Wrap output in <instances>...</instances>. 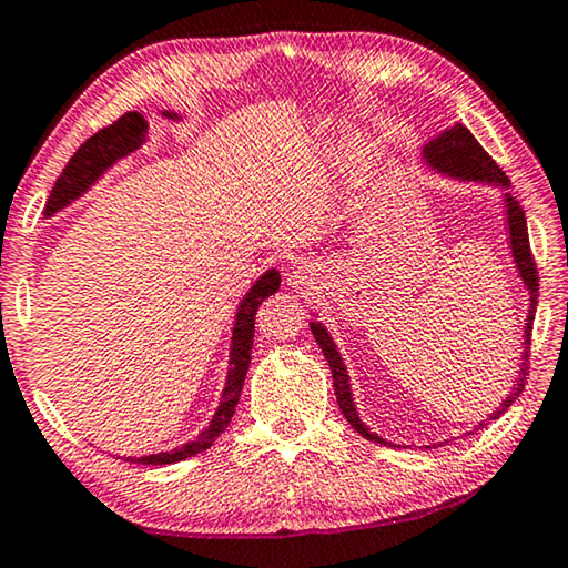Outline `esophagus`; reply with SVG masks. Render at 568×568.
<instances>
[{"instance_id":"1","label":"esophagus","mask_w":568,"mask_h":568,"mask_svg":"<svg viewBox=\"0 0 568 568\" xmlns=\"http://www.w3.org/2000/svg\"><path fill=\"white\" fill-rule=\"evenodd\" d=\"M311 275H314V270H311V265H298V267H293L291 283L293 285H311Z\"/></svg>"}]
</instances>
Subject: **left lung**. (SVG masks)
<instances>
[{"mask_svg": "<svg viewBox=\"0 0 568 568\" xmlns=\"http://www.w3.org/2000/svg\"><path fill=\"white\" fill-rule=\"evenodd\" d=\"M425 159L433 170L450 174L455 180H474V182H489V185H497L501 190H509V180L507 174L499 170V164L486 154L481 149V143L474 139V133L468 131L466 125L455 123L453 128H447L445 133L437 135L425 146ZM505 207H507V229H509V246H513V257H515V267L520 273L523 283L530 293V308H527V318H525V345L530 349V332H532V322H535V306H538V267H535L532 252H530V239H527V221H525V211L523 205L515 201L513 193H505ZM311 334H314L318 347L326 357V363L332 367V378H334V396H337V404L342 409V417H345L349 425H353L357 433L373 443H386L383 437L373 435L371 429L363 425V419L357 417L355 402H353V390H349V375L347 367L342 363L339 349L334 345L329 332L324 329L318 322H311ZM527 349L523 353V361H527ZM525 365V363H523ZM525 388V373L520 375V381L515 383V388L509 390L505 402L499 404V409L491 414L489 419H499L509 406L515 404V398L523 394ZM486 422H478L476 429H481Z\"/></svg>", "mask_w": 568, "mask_h": 568, "instance_id": "8db88e82", "label": "left lung"}]
</instances>
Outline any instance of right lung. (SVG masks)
Returning <instances> with one entry per match:
<instances>
[{"label": "right lung", "instance_id": "right-lung-1", "mask_svg": "<svg viewBox=\"0 0 568 568\" xmlns=\"http://www.w3.org/2000/svg\"><path fill=\"white\" fill-rule=\"evenodd\" d=\"M172 121H178V113H164ZM149 123L143 121L141 113H125L118 118L113 125L100 128L98 133L90 135L82 146L74 151V156L69 159V164L63 166L61 178L55 180L45 201V219H51L53 213H59L61 207L74 203L77 197H82L87 190H90L94 182L102 178V172L110 170L118 159H123L141 146L146 141ZM281 287V273L277 270H267L265 275L260 277L257 283L250 287V293L244 295V301L239 303L236 308V322H234V334H231V361H229V375H226V388H223L221 404L215 409L211 425H207L201 435L195 437L193 443H185L182 447H174V450L166 453H154V455H141V458H125L131 463H143V466H170V463L185 460L190 455L203 453L215 443L223 429L229 427L231 417H234V409L239 404V396H242L246 371H250L252 361V342H254V316H257L260 303L267 298V295L277 293Z\"/></svg>", "mask_w": 568, "mask_h": 568}]
</instances>
